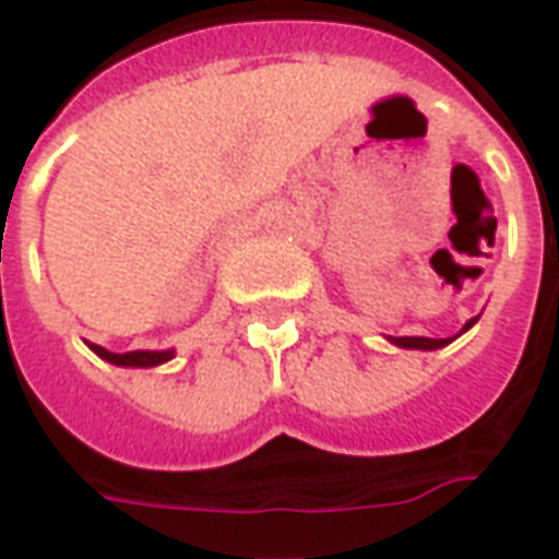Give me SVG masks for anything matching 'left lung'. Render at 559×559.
Wrapping results in <instances>:
<instances>
[{"label": "left lung", "mask_w": 559, "mask_h": 559, "mask_svg": "<svg viewBox=\"0 0 559 559\" xmlns=\"http://www.w3.org/2000/svg\"><path fill=\"white\" fill-rule=\"evenodd\" d=\"M475 322H478V317L468 319L466 325H463V331H468V328L475 325ZM463 331H460V334H463ZM460 334H454V336H460ZM454 336H449V340H431V336H386V340H390V343H395L399 348H421V352H433V348L449 346Z\"/></svg>", "instance_id": "8db88e82"}]
</instances>
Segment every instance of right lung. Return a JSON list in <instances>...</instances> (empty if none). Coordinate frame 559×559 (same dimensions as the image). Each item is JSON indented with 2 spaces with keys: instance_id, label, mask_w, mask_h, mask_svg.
Returning a JSON list of instances; mask_svg holds the SVG:
<instances>
[{
  "instance_id": "1",
  "label": "right lung",
  "mask_w": 559,
  "mask_h": 559,
  "mask_svg": "<svg viewBox=\"0 0 559 559\" xmlns=\"http://www.w3.org/2000/svg\"><path fill=\"white\" fill-rule=\"evenodd\" d=\"M87 346H91L102 360H108V364L117 366H160L166 364V360H173V355H176L173 348H166V352H126V355H117V352L93 346V343H87Z\"/></svg>"
}]
</instances>
